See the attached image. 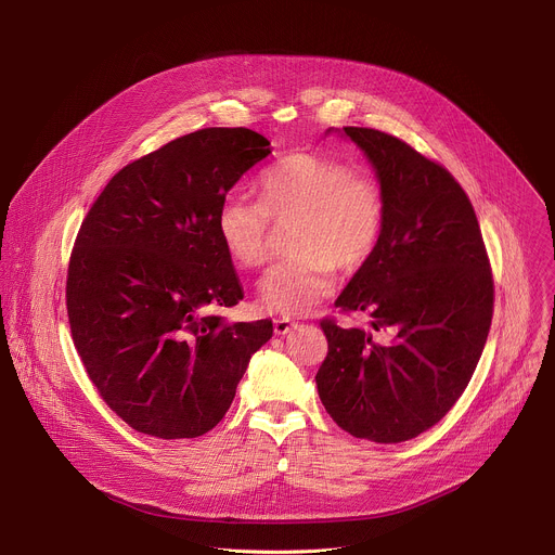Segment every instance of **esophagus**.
<instances>
[{"label": "esophagus", "mask_w": 555, "mask_h": 555, "mask_svg": "<svg viewBox=\"0 0 555 555\" xmlns=\"http://www.w3.org/2000/svg\"><path fill=\"white\" fill-rule=\"evenodd\" d=\"M298 327L300 325L296 321H292V319H274V334H279V336H287L289 332H294Z\"/></svg>", "instance_id": "esophagus-1"}]
</instances>
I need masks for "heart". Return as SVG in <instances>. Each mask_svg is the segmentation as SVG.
<instances>
[{"mask_svg":"<svg viewBox=\"0 0 555 555\" xmlns=\"http://www.w3.org/2000/svg\"><path fill=\"white\" fill-rule=\"evenodd\" d=\"M386 219L379 182L338 157L294 151L259 180V202L242 193L221 199L215 230L228 259L261 266L272 250L274 225L285 228V261L259 281V305L296 315L332 296L336 268L360 270L377 250Z\"/></svg>","mask_w":555,"mask_h":555,"instance_id":"1","label":"heart"}]
</instances>
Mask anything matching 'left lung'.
<instances>
[{"instance_id": "obj_1", "label": "left lung", "mask_w": 555, "mask_h": 555, "mask_svg": "<svg viewBox=\"0 0 555 555\" xmlns=\"http://www.w3.org/2000/svg\"><path fill=\"white\" fill-rule=\"evenodd\" d=\"M386 199L382 240L336 307L369 327L323 319L327 358L315 384L332 420L358 439L409 441L463 395L483 353L494 279L479 219L439 163L390 133L345 127Z\"/></svg>"}]
</instances>
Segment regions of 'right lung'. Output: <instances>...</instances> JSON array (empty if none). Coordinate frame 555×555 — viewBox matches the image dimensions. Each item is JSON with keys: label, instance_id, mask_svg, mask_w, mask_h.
Instances as JSON below:
<instances>
[{"label": "right lung", "instance_id": "right-lung-1", "mask_svg": "<svg viewBox=\"0 0 555 555\" xmlns=\"http://www.w3.org/2000/svg\"><path fill=\"white\" fill-rule=\"evenodd\" d=\"M246 127H208L122 167L76 234L65 305L74 347L103 402L133 430L193 439L230 409L272 321L228 323L244 298L219 244L225 193L268 157Z\"/></svg>", "mask_w": 555, "mask_h": 555}]
</instances>
